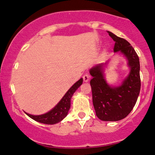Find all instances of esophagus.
Here are the masks:
<instances>
[{"label":"esophagus","instance_id":"1","mask_svg":"<svg viewBox=\"0 0 155 155\" xmlns=\"http://www.w3.org/2000/svg\"><path fill=\"white\" fill-rule=\"evenodd\" d=\"M82 79H83L84 82H88L90 79V76L88 75L87 73L84 74L83 76H82Z\"/></svg>","mask_w":155,"mask_h":155}]
</instances>
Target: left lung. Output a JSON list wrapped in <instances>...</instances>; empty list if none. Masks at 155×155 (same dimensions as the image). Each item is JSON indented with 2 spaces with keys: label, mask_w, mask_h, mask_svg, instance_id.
<instances>
[{
  "label": "left lung",
  "mask_w": 155,
  "mask_h": 155,
  "mask_svg": "<svg viewBox=\"0 0 155 155\" xmlns=\"http://www.w3.org/2000/svg\"><path fill=\"white\" fill-rule=\"evenodd\" d=\"M109 35L115 41L114 51H120L128 61L130 72L120 87H111L103 75V63L90 69L92 101L96 115L105 121H117L126 118L136 103L140 90V61L137 53L128 41L118 37L111 31Z\"/></svg>",
  "instance_id": "1"
}]
</instances>
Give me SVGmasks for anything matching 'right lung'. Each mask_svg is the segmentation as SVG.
I'll return each mask as SVG.
<instances>
[{
  "label": "right lung",
  "mask_w": 155,
  "mask_h": 155,
  "mask_svg": "<svg viewBox=\"0 0 155 155\" xmlns=\"http://www.w3.org/2000/svg\"><path fill=\"white\" fill-rule=\"evenodd\" d=\"M82 81L83 80H82V78H80L78 82H76L69 89V90L65 93L64 97L61 99V100L59 101L58 104L52 110L48 111V113L39 116L31 115V114L27 113L25 114L31 118L36 120V121L41 123V124L52 125L60 122L61 120H62L67 116L68 113L70 108H71V97L76 90L81 85Z\"/></svg>",
  "instance_id": "1"
}]
</instances>
